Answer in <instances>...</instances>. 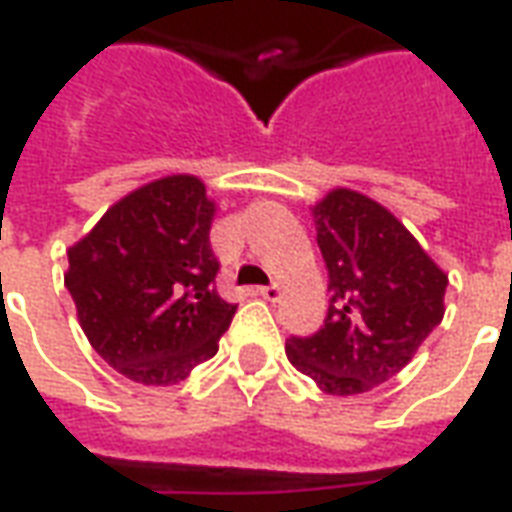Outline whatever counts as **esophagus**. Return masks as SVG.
<instances>
[{"mask_svg": "<svg viewBox=\"0 0 512 512\" xmlns=\"http://www.w3.org/2000/svg\"><path fill=\"white\" fill-rule=\"evenodd\" d=\"M260 296L266 301H279V296H282V288H279L277 282H271V285H266V288H260L257 290Z\"/></svg>", "mask_w": 512, "mask_h": 512, "instance_id": "esophagus-1", "label": "esophagus"}]
</instances>
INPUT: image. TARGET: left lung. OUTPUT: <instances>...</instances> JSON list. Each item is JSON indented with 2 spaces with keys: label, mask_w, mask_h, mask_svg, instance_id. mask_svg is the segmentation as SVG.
<instances>
[{
  "label": "left lung",
  "mask_w": 512,
  "mask_h": 512,
  "mask_svg": "<svg viewBox=\"0 0 512 512\" xmlns=\"http://www.w3.org/2000/svg\"><path fill=\"white\" fill-rule=\"evenodd\" d=\"M329 268V312L312 337L285 343L290 365L326 395H362L414 359L444 318L447 274L400 219L354 189L312 205Z\"/></svg>",
  "instance_id": "8db88e82"
}]
</instances>
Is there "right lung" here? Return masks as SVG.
<instances>
[{
	"label": "right lung",
	"instance_id": "1",
	"mask_svg": "<svg viewBox=\"0 0 512 512\" xmlns=\"http://www.w3.org/2000/svg\"><path fill=\"white\" fill-rule=\"evenodd\" d=\"M216 202L194 175L126 194L68 249L65 288L87 340L117 373L178 384L219 351L235 304L216 293Z\"/></svg>",
	"mask_w": 512,
	"mask_h": 512
}]
</instances>
